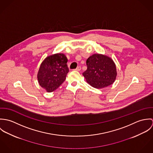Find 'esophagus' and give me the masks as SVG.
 I'll list each match as a JSON object with an SVG mask.
<instances>
[{
	"instance_id": "34e87169",
	"label": "esophagus",
	"mask_w": 153,
	"mask_h": 153,
	"mask_svg": "<svg viewBox=\"0 0 153 153\" xmlns=\"http://www.w3.org/2000/svg\"><path fill=\"white\" fill-rule=\"evenodd\" d=\"M81 69V67L80 66H78V67H77L75 69H74V70L77 71H79Z\"/></svg>"
}]
</instances>
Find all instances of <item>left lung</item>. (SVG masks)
I'll use <instances>...</instances> for the list:
<instances>
[{
	"instance_id": "left-lung-1",
	"label": "left lung",
	"mask_w": 153,
	"mask_h": 153,
	"mask_svg": "<svg viewBox=\"0 0 153 153\" xmlns=\"http://www.w3.org/2000/svg\"><path fill=\"white\" fill-rule=\"evenodd\" d=\"M87 69L82 74L88 83L97 89L112 84L117 76L116 66L113 60L102 54H94L87 60Z\"/></svg>"
}]
</instances>
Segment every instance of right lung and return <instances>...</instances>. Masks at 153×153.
Listing matches in <instances>:
<instances>
[{
	"label": "right lung",
	"mask_w": 153,
	"mask_h": 153,
	"mask_svg": "<svg viewBox=\"0 0 153 153\" xmlns=\"http://www.w3.org/2000/svg\"><path fill=\"white\" fill-rule=\"evenodd\" d=\"M67 62L64 53L46 57L41 64L37 75L40 86L48 92L56 90L65 80L69 72Z\"/></svg>",
	"instance_id": "right-lung-1"
}]
</instances>
